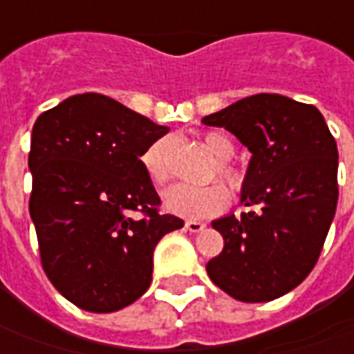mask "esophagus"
<instances>
[{
	"mask_svg": "<svg viewBox=\"0 0 354 354\" xmlns=\"http://www.w3.org/2000/svg\"><path fill=\"white\" fill-rule=\"evenodd\" d=\"M186 229H188L189 233H200V231L205 229V223L196 221V219H188V221H186Z\"/></svg>",
	"mask_w": 354,
	"mask_h": 354,
	"instance_id": "obj_1",
	"label": "esophagus"
}]
</instances>
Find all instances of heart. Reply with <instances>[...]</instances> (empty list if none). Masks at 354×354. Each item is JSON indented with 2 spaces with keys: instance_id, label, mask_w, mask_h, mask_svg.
<instances>
[{
  "instance_id": "obj_1",
  "label": "heart",
  "mask_w": 354,
  "mask_h": 354,
  "mask_svg": "<svg viewBox=\"0 0 354 354\" xmlns=\"http://www.w3.org/2000/svg\"><path fill=\"white\" fill-rule=\"evenodd\" d=\"M201 145L217 162L215 165L217 176L221 178L233 192H239L243 188L245 174L229 162L235 154L233 140L225 137L223 133H205L201 137ZM170 156H172V142L168 139L154 140L140 156V165L154 184H166L170 180ZM229 198L231 196L225 186H221L217 182L207 184V186L178 184L162 194V203L170 214L198 219V217H209V215L219 214L221 209H225Z\"/></svg>"
}]
</instances>
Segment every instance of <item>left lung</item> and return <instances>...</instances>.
I'll return each mask as SVG.
<instances>
[{
    "label": "left lung",
    "mask_w": 354,
    "mask_h": 354,
    "mask_svg": "<svg viewBox=\"0 0 354 354\" xmlns=\"http://www.w3.org/2000/svg\"><path fill=\"white\" fill-rule=\"evenodd\" d=\"M250 151L241 217L215 219L225 247L205 270L239 301H270L299 286L319 259L337 209V142L317 107L257 93L203 117Z\"/></svg>",
    "instance_id": "1"
}]
</instances>
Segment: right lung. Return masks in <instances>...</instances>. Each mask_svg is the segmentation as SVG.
I'll use <instances>...</instances> for the list:
<instances>
[{
  "label": "right lung",
  "instance_id": "1",
  "mask_svg": "<svg viewBox=\"0 0 354 354\" xmlns=\"http://www.w3.org/2000/svg\"><path fill=\"white\" fill-rule=\"evenodd\" d=\"M168 127L102 93H78L32 125L29 212L41 262L74 306L111 313L139 299L153 280V252L184 227L160 214L140 165Z\"/></svg>",
  "mask_w": 354,
  "mask_h": 354
}]
</instances>
